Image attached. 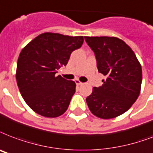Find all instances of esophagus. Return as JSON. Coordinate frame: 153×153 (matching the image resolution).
<instances>
[{"mask_svg":"<svg viewBox=\"0 0 153 153\" xmlns=\"http://www.w3.org/2000/svg\"><path fill=\"white\" fill-rule=\"evenodd\" d=\"M75 83H76L77 86H81V85H82V82L79 81V80H78V79L75 81Z\"/></svg>","mask_w":153,"mask_h":153,"instance_id":"34e87169","label":"esophagus"}]
</instances>
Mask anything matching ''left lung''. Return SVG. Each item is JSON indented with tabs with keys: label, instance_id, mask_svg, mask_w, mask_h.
<instances>
[{
	"label": "left lung",
	"instance_id": "8db88e82",
	"mask_svg": "<svg viewBox=\"0 0 153 153\" xmlns=\"http://www.w3.org/2000/svg\"><path fill=\"white\" fill-rule=\"evenodd\" d=\"M95 53L98 71L106 76L94 87L87 103L93 115L112 119L122 115L137 100L141 88V65L129 45L115 37H84Z\"/></svg>",
	"mask_w": 153,
	"mask_h": 153
}]
</instances>
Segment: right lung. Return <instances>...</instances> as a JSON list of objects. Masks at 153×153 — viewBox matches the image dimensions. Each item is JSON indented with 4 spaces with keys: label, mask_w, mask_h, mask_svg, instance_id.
<instances>
[{
    "label": "right lung",
    "mask_w": 153,
    "mask_h": 153,
    "mask_svg": "<svg viewBox=\"0 0 153 153\" xmlns=\"http://www.w3.org/2000/svg\"><path fill=\"white\" fill-rule=\"evenodd\" d=\"M82 36L44 33L25 45L17 60L16 79L27 105L39 115L55 118L65 113L76 84L58 75L71 53L80 48Z\"/></svg>",
    "instance_id": "1"
}]
</instances>
